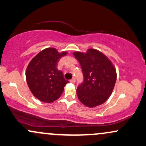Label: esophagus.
Listing matches in <instances>:
<instances>
[{"mask_svg": "<svg viewBox=\"0 0 146 146\" xmlns=\"http://www.w3.org/2000/svg\"><path fill=\"white\" fill-rule=\"evenodd\" d=\"M70 82L71 83H75V78H72L71 80H70Z\"/></svg>", "mask_w": 146, "mask_h": 146, "instance_id": "esophagus-1", "label": "esophagus"}]
</instances>
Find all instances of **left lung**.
<instances>
[{"label": "left lung", "mask_w": 146, "mask_h": 146, "mask_svg": "<svg viewBox=\"0 0 146 146\" xmlns=\"http://www.w3.org/2000/svg\"><path fill=\"white\" fill-rule=\"evenodd\" d=\"M73 55L84 75L83 83L77 88L78 99L89 108L102 104L110 96L116 82V69L113 63L94 48H89L86 53L73 52Z\"/></svg>", "instance_id": "left-lung-1"}]
</instances>
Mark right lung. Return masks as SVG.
I'll use <instances>...</instances> for the list:
<instances>
[{
  "instance_id": "obj_1",
  "label": "right lung",
  "mask_w": 146,
  "mask_h": 146,
  "mask_svg": "<svg viewBox=\"0 0 146 146\" xmlns=\"http://www.w3.org/2000/svg\"><path fill=\"white\" fill-rule=\"evenodd\" d=\"M67 52L59 53L55 48H46L38 53L28 64L26 80L31 93L40 101L51 103L58 100L68 81L56 67L58 60Z\"/></svg>"
}]
</instances>
